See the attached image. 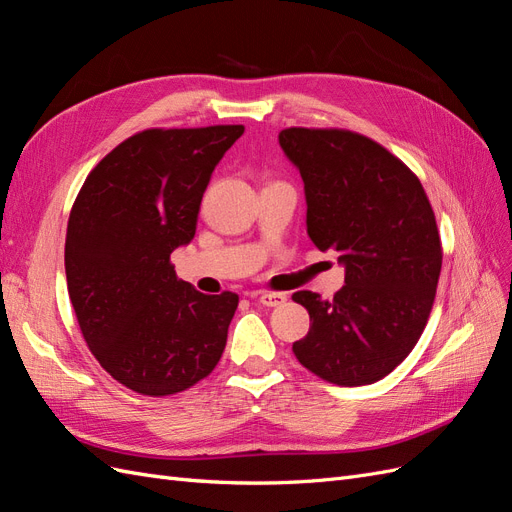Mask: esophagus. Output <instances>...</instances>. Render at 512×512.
I'll list each match as a JSON object with an SVG mask.
<instances>
[{"mask_svg": "<svg viewBox=\"0 0 512 512\" xmlns=\"http://www.w3.org/2000/svg\"><path fill=\"white\" fill-rule=\"evenodd\" d=\"M258 303L265 307H280L286 303V294L284 292H260Z\"/></svg>", "mask_w": 512, "mask_h": 512, "instance_id": "obj_1", "label": "esophagus"}]
</instances>
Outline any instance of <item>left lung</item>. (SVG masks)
Wrapping results in <instances>:
<instances>
[{"label":"left lung","mask_w":512,"mask_h":512,"mask_svg":"<svg viewBox=\"0 0 512 512\" xmlns=\"http://www.w3.org/2000/svg\"><path fill=\"white\" fill-rule=\"evenodd\" d=\"M280 147L305 185L309 239L346 271L331 301L292 294L309 314V333L292 352L339 386L382 380L416 346L436 299L442 245L429 198L412 170L367 136L288 128Z\"/></svg>","instance_id":"left-lung-1"}]
</instances>
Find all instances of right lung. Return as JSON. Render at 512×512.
<instances>
[{
    "mask_svg": "<svg viewBox=\"0 0 512 512\" xmlns=\"http://www.w3.org/2000/svg\"><path fill=\"white\" fill-rule=\"evenodd\" d=\"M243 126L145 130L89 173L66 232L68 294L98 363L162 397L209 376L226 346L235 292L177 280L170 254L194 239L213 168Z\"/></svg>",
    "mask_w": 512,
    "mask_h": 512,
    "instance_id": "add662e5",
    "label": "right lung"
}]
</instances>
